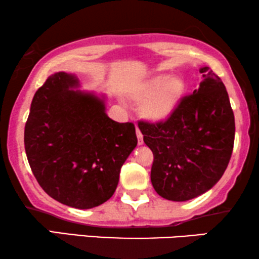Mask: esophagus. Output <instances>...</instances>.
<instances>
[{
    "label": "esophagus",
    "instance_id": "1",
    "mask_svg": "<svg viewBox=\"0 0 259 259\" xmlns=\"http://www.w3.org/2000/svg\"><path fill=\"white\" fill-rule=\"evenodd\" d=\"M137 137H138V145H143L144 144V137L143 133L140 132V130L137 127Z\"/></svg>",
    "mask_w": 259,
    "mask_h": 259
}]
</instances>
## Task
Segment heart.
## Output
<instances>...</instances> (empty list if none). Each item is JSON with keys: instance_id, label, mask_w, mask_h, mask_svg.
Wrapping results in <instances>:
<instances>
[{"instance_id": "b5f03b06", "label": "heart", "mask_w": 259, "mask_h": 259, "mask_svg": "<svg viewBox=\"0 0 259 259\" xmlns=\"http://www.w3.org/2000/svg\"><path fill=\"white\" fill-rule=\"evenodd\" d=\"M185 82L179 75L158 74L148 79L133 93L141 105V116L148 122L161 123L171 118L182 101Z\"/></svg>"}]
</instances>
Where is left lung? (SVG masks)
Instances as JSON below:
<instances>
[{
	"mask_svg": "<svg viewBox=\"0 0 259 259\" xmlns=\"http://www.w3.org/2000/svg\"><path fill=\"white\" fill-rule=\"evenodd\" d=\"M199 87L161 123L139 122L153 152L151 182L159 196L186 201L211 190L224 175L235 141V115L223 81L201 67Z\"/></svg>",
	"mask_w": 259,
	"mask_h": 259,
	"instance_id": "8db88e82",
	"label": "left lung"
}]
</instances>
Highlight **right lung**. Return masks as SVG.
Listing matches in <instances>:
<instances>
[{
	"instance_id": "1",
	"label": "right lung",
	"mask_w": 259,
	"mask_h": 259,
	"mask_svg": "<svg viewBox=\"0 0 259 259\" xmlns=\"http://www.w3.org/2000/svg\"><path fill=\"white\" fill-rule=\"evenodd\" d=\"M80 88L75 74L56 72L46 80L31 101L24 148L48 196L87 210L113 196L138 139L133 123L107 115L105 94Z\"/></svg>"
}]
</instances>
